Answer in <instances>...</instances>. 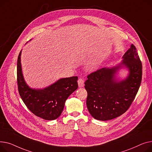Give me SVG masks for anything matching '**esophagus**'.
<instances>
[{
    "label": "esophagus",
    "instance_id": "obj_1",
    "mask_svg": "<svg viewBox=\"0 0 152 152\" xmlns=\"http://www.w3.org/2000/svg\"><path fill=\"white\" fill-rule=\"evenodd\" d=\"M78 87L81 88L84 86V80L83 78H79L78 80Z\"/></svg>",
    "mask_w": 152,
    "mask_h": 152
}]
</instances>
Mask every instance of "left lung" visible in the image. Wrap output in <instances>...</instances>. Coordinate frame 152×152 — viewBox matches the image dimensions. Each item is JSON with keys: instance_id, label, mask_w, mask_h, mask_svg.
Returning a JSON list of instances; mask_svg holds the SVG:
<instances>
[{"instance_id": "8db88e82", "label": "left lung", "mask_w": 152, "mask_h": 152, "mask_svg": "<svg viewBox=\"0 0 152 152\" xmlns=\"http://www.w3.org/2000/svg\"><path fill=\"white\" fill-rule=\"evenodd\" d=\"M121 64L111 69L102 68L88 74L85 82L87 91L86 106L95 119L110 120L125 113L138 92L142 76V64L133 44L124 53ZM123 64L130 74L124 80L117 82L114 74Z\"/></svg>"}]
</instances>
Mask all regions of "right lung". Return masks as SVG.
Masks as SVG:
<instances>
[{"label": "right lung", "instance_id": "right-lung-1", "mask_svg": "<svg viewBox=\"0 0 152 152\" xmlns=\"http://www.w3.org/2000/svg\"><path fill=\"white\" fill-rule=\"evenodd\" d=\"M21 53L17 61L18 89L28 109L35 115L47 120L58 118L61 115L68 97L78 88V77L61 78L43 89L30 88L24 82L21 65Z\"/></svg>", "mask_w": 152, "mask_h": 152}]
</instances>
